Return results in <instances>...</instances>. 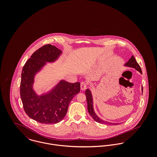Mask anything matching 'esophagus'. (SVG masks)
Listing matches in <instances>:
<instances>
[{
  "mask_svg": "<svg viewBox=\"0 0 157 157\" xmlns=\"http://www.w3.org/2000/svg\"><path fill=\"white\" fill-rule=\"evenodd\" d=\"M80 88L82 90H85L87 88V84L85 82H82L80 84Z\"/></svg>",
  "mask_w": 157,
  "mask_h": 157,
  "instance_id": "esophagus-1",
  "label": "esophagus"
}]
</instances>
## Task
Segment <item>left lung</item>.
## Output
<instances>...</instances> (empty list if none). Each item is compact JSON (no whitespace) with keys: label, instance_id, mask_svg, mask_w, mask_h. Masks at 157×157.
Returning <instances> with one entry per match:
<instances>
[{"label":"left lung","instance_id":"obj_1","mask_svg":"<svg viewBox=\"0 0 157 157\" xmlns=\"http://www.w3.org/2000/svg\"><path fill=\"white\" fill-rule=\"evenodd\" d=\"M124 66L126 67H133L135 68L136 70H137L138 71H139L141 74H142V71H141V69L140 67V65H138V63L136 62L135 59L134 57V56H132L131 59L128 61V62H126L124 64ZM142 92H143V88H141ZM85 95L86 97V100H87V103H88V111L90 114V115L92 117V118L97 122L99 123H101V124H108V125H117L118 123H113L111 122H108L106 121L101 118H100L94 112V107H93V100H92V95L91 94V91L89 89H87L85 91Z\"/></svg>","mask_w":157,"mask_h":157}]
</instances>
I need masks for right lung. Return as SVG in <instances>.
Listing matches in <instances>:
<instances>
[{"mask_svg":"<svg viewBox=\"0 0 157 157\" xmlns=\"http://www.w3.org/2000/svg\"><path fill=\"white\" fill-rule=\"evenodd\" d=\"M62 53L54 45H44L33 54L23 67L20 87L23 106L28 117L40 123L55 124L62 120L69 103L80 90V82L71 83L63 80L41 95L33 90L36 74L46 62L57 60Z\"/></svg>","mask_w":157,"mask_h":157,"instance_id":"1","label":"right lung"}]
</instances>
